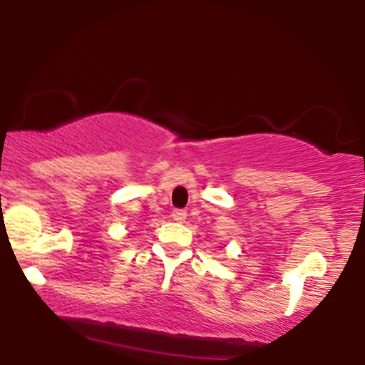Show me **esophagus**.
Returning a JSON list of instances; mask_svg holds the SVG:
<instances>
[{
    "label": "esophagus",
    "instance_id": "1",
    "mask_svg": "<svg viewBox=\"0 0 365 365\" xmlns=\"http://www.w3.org/2000/svg\"><path fill=\"white\" fill-rule=\"evenodd\" d=\"M186 217H187V212L184 211V209H174V211H173L174 221L182 222V221H186Z\"/></svg>",
    "mask_w": 365,
    "mask_h": 365
}]
</instances>
